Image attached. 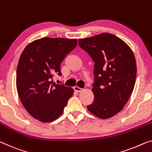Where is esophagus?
<instances>
[{
	"label": "esophagus",
	"instance_id": "34e87169",
	"mask_svg": "<svg viewBox=\"0 0 152 152\" xmlns=\"http://www.w3.org/2000/svg\"><path fill=\"white\" fill-rule=\"evenodd\" d=\"M74 90L76 91V92H81V91H82L83 90V89L82 88H79V87H78V86H75L74 87Z\"/></svg>",
	"mask_w": 152,
	"mask_h": 152
}]
</instances>
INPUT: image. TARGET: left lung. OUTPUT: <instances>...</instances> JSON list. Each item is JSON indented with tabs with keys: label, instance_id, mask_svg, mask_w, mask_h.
<instances>
[{
	"label": "left lung",
	"instance_id": "1",
	"mask_svg": "<svg viewBox=\"0 0 152 152\" xmlns=\"http://www.w3.org/2000/svg\"><path fill=\"white\" fill-rule=\"evenodd\" d=\"M79 45L94 62V99L88 111L99 118H111L124 108L134 89V53L124 41L108 32L79 39Z\"/></svg>",
	"mask_w": 152,
	"mask_h": 152
}]
</instances>
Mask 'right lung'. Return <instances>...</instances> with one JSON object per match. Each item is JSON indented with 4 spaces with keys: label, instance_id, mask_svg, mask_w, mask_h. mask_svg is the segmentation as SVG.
Returning a JSON list of instances; mask_svg holds the SVG:
<instances>
[{
    "label": "right lung",
    "instance_id": "1",
    "mask_svg": "<svg viewBox=\"0 0 152 152\" xmlns=\"http://www.w3.org/2000/svg\"><path fill=\"white\" fill-rule=\"evenodd\" d=\"M77 39L44 37L28 44L20 56L16 86L24 108L34 118L50 122L62 115L72 88L53 82V77L62 75L60 64L73 50Z\"/></svg>",
    "mask_w": 152,
    "mask_h": 152
}]
</instances>
